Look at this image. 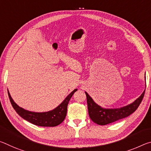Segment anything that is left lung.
Masks as SVG:
<instances>
[{"instance_id":"left-lung-1","label":"left lung","mask_w":151,"mask_h":151,"mask_svg":"<svg viewBox=\"0 0 151 151\" xmlns=\"http://www.w3.org/2000/svg\"><path fill=\"white\" fill-rule=\"evenodd\" d=\"M145 92L137 100L126 106L120 109H103L94 103L91 97L86 93L88 111L91 119L99 125H106L131 115L136 111L142 101Z\"/></svg>"}]
</instances>
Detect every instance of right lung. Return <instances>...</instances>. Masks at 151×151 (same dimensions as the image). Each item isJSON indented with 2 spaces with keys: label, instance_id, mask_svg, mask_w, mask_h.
<instances>
[{
  "label": "right lung",
  "instance_id": "add662e5",
  "mask_svg": "<svg viewBox=\"0 0 151 151\" xmlns=\"http://www.w3.org/2000/svg\"><path fill=\"white\" fill-rule=\"evenodd\" d=\"M77 91L75 89L73 92L66 97V99L59 106L52 111L45 112H30L24 109L21 108L14 103L11 98V94L8 91L9 97L11 104L14 109L16 111L19 115L26 121L30 123L40 127H56L60 124L65 120L66 112H67V106L68 102L73 94Z\"/></svg>",
  "mask_w": 151,
  "mask_h": 151
}]
</instances>
